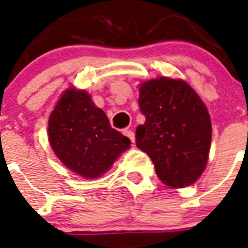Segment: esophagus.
<instances>
[{
    "instance_id": "34e87169",
    "label": "esophagus",
    "mask_w": 248,
    "mask_h": 248,
    "mask_svg": "<svg viewBox=\"0 0 248 248\" xmlns=\"http://www.w3.org/2000/svg\"><path fill=\"white\" fill-rule=\"evenodd\" d=\"M124 134L126 136H127L128 139L131 140L132 143H135V134H134V132H132L131 130H127V128H126V130H124Z\"/></svg>"
}]
</instances>
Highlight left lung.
Segmentation results:
<instances>
[{"label":"left lung","mask_w":248,"mask_h":248,"mask_svg":"<svg viewBox=\"0 0 248 248\" xmlns=\"http://www.w3.org/2000/svg\"><path fill=\"white\" fill-rule=\"evenodd\" d=\"M139 107L145 122L136 127V145L161 181L175 189L194 184L207 165L212 136L200 95L184 79L158 77L139 85Z\"/></svg>","instance_id":"obj_1"}]
</instances>
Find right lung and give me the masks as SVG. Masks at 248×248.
I'll list each match as a JSON object with an SVG mask.
<instances>
[{"mask_svg":"<svg viewBox=\"0 0 248 248\" xmlns=\"http://www.w3.org/2000/svg\"><path fill=\"white\" fill-rule=\"evenodd\" d=\"M48 141L59 161L85 179L105 173L131 141L112 128L86 90L68 87L48 117Z\"/></svg>","mask_w":248,"mask_h":248,"instance_id":"right-lung-1","label":"right lung"}]
</instances>
